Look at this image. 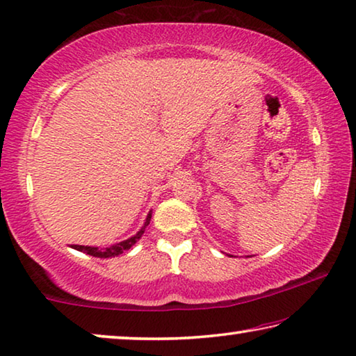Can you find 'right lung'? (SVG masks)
Instances as JSON below:
<instances>
[{
    "label": "right lung",
    "instance_id": "obj_1",
    "mask_svg": "<svg viewBox=\"0 0 356 356\" xmlns=\"http://www.w3.org/2000/svg\"><path fill=\"white\" fill-rule=\"evenodd\" d=\"M151 215H152L151 211L147 213L146 221H145L143 226H141V229H140L138 232H136L135 235H132V237L127 238V240H122V242H119L116 245H111V247L98 248V247H89V245H71V248H74V250H78V251H83V253H87V254H90V256H95V258H114V256L122 254L124 251H127V250L132 248L134 245L141 238V235L145 234L146 226L151 221Z\"/></svg>",
    "mask_w": 356,
    "mask_h": 356
}]
</instances>
